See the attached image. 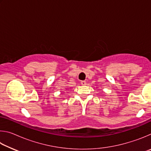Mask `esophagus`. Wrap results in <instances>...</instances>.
Instances as JSON below:
<instances>
[{"label":"esophagus","instance_id":"obj_1","mask_svg":"<svg viewBox=\"0 0 151 151\" xmlns=\"http://www.w3.org/2000/svg\"><path fill=\"white\" fill-rule=\"evenodd\" d=\"M81 84L82 85H86V82L85 81H82L81 82Z\"/></svg>","mask_w":151,"mask_h":151}]
</instances>
